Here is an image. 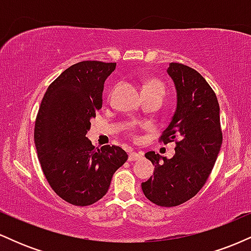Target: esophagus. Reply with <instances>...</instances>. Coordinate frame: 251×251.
Masks as SVG:
<instances>
[{"instance_id": "esophagus-1", "label": "esophagus", "mask_w": 251, "mask_h": 251, "mask_svg": "<svg viewBox=\"0 0 251 251\" xmlns=\"http://www.w3.org/2000/svg\"><path fill=\"white\" fill-rule=\"evenodd\" d=\"M143 158L142 153H138V152H129L128 154V160L129 162H134V160H139Z\"/></svg>"}]
</instances>
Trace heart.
I'll return each mask as SVG.
<instances>
[{
	"label": "heart",
	"instance_id": "b5f03b06",
	"mask_svg": "<svg viewBox=\"0 0 251 251\" xmlns=\"http://www.w3.org/2000/svg\"><path fill=\"white\" fill-rule=\"evenodd\" d=\"M153 86H155V87H160V88L164 89L162 82H159V81H158V80H151V81H149L148 83H146L145 87H153ZM145 87H144V88H145Z\"/></svg>",
	"mask_w": 251,
	"mask_h": 251
}]
</instances>
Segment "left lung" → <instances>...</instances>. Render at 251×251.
<instances>
[{
  "label": "left lung",
  "instance_id": "1",
  "mask_svg": "<svg viewBox=\"0 0 251 251\" xmlns=\"http://www.w3.org/2000/svg\"><path fill=\"white\" fill-rule=\"evenodd\" d=\"M168 74L177 91V108L159 140L176 142L171 159L150 151L153 177L142 183L145 197L159 206H177L200 192L221 150L220 105L214 89L194 68L171 62Z\"/></svg>",
  "mask_w": 251,
  "mask_h": 251
}]
</instances>
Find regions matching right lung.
<instances>
[{
  "label": "right lung",
  "instance_id": "1",
  "mask_svg": "<svg viewBox=\"0 0 251 251\" xmlns=\"http://www.w3.org/2000/svg\"><path fill=\"white\" fill-rule=\"evenodd\" d=\"M116 62L81 61L50 83L40 105L34 140L41 169L63 201L86 206L101 200L128 155L119 146L92 145L86 133L102 107L103 83Z\"/></svg>",
  "mask_w": 251,
  "mask_h": 251
}]
</instances>
